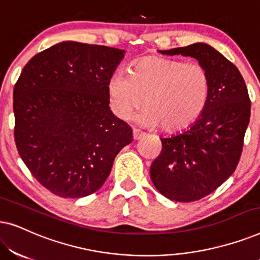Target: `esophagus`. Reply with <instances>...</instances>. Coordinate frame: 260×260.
Segmentation results:
<instances>
[{"mask_svg":"<svg viewBox=\"0 0 260 260\" xmlns=\"http://www.w3.org/2000/svg\"><path fill=\"white\" fill-rule=\"evenodd\" d=\"M133 136H134V140H135V141L141 140V138L144 136V133H142V131L137 130V129H134V131H133Z\"/></svg>","mask_w":260,"mask_h":260,"instance_id":"34e87169","label":"esophagus"}]
</instances>
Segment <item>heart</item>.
<instances>
[{
    "instance_id": "heart-1",
    "label": "heart",
    "mask_w": 260,
    "mask_h": 260,
    "mask_svg": "<svg viewBox=\"0 0 260 260\" xmlns=\"http://www.w3.org/2000/svg\"><path fill=\"white\" fill-rule=\"evenodd\" d=\"M110 108L120 119L148 106L138 117L147 126L176 133L199 119L211 93V78L200 63L162 56H144L130 74L113 73L108 81Z\"/></svg>"
}]
</instances>
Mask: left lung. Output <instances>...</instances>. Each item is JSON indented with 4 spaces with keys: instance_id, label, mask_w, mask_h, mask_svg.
<instances>
[{
    "instance_id": "obj_1",
    "label": "left lung",
    "mask_w": 260,
    "mask_h": 260,
    "mask_svg": "<svg viewBox=\"0 0 260 260\" xmlns=\"http://www.w3.org/2000/svg\"><path fill=\"white\" fill-rule=\"evenodd\" d=\"M197 59L211 78L206 109L186 130L162 137V151L151 163L150 177L159 193L179 202L200 200L236 170L250 123L251 102L239 70L204 42L158 51Z\"/></svg>"
}]
</instances>
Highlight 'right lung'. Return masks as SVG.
I'll return each mask as SVG.
<instances>
[{
  "label": "right lung",
  "instance_id": "1",
  "mask_svg": "<svg viewBox=\"0 0 260 260\" xmlns=\"http://www.w3.org/2000/svg\"><path fill=\"white\" fill-rule=\"evenodd\" d=\"M125 51L63 41L33 56L14 87L15 143L35 179L61 198L101 188L133 130L109 106Z\"/></svg>",
  "mask_w": 260,
  "mask_h": 260
}]
</instances>
